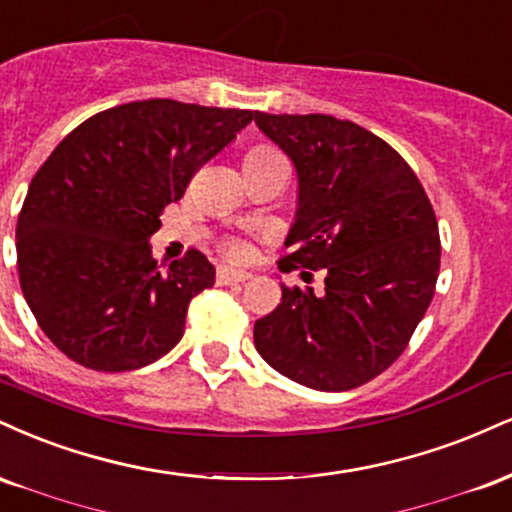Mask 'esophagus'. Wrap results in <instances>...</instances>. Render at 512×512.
I'll list each match as a JSON object with an SVG mask.
<instances>
[{
    "label": "esophagus",
    "mask_w": 512,
    "mask_h": 512,
    "mask_svg": "<svg viewBox=\"0 0 512 512\" xmlns=\"http://www.w3.org/2000/svg\"><path fill=\"white\" fill-rule=\"evenodd\" d=\"M251 278V273L246 270H234V268H220L218 270V285H239Z\"/></svg>",
    "instance_id": "1"
}]
</instances>
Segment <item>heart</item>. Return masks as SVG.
Listing matches in <instances>:
<instances>
[{"label": "heart", "instance_id": "heart-1", "mask_svg": "<svg viewBox=\"0 0 512 512\" xmlns=\"http://www.w3.org/2000/svg\"><path fill=\"white\" fill-rule=\"evenodd\" d=\"M251 153H275V150H270V148H254V150H251ZM230 251H232L234 256H239L244 249H242V246H239V244H232Z\"/></svg>", "mask_w": 512, "mask_h": 512}]
</instances>
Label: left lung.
<instances>
[{"mask_svg": "<svg viewBox=\"0 0 512 512\" xmlns=\"http://www.w3.org/2000/svg\"><path fill=\"white\" fill-rule=\"evenodd\" d=\"M254 122L297 170V213L280 270H326V290L282 285L254 345L282 376L340 393L405 352L434 299L441 239L422 182L383 138L330 114Z\"/></svg>", "mask_w": 512, "mask_h": 512, "instance_id": "8db88e82", "label": "left lung"}]
</instances>
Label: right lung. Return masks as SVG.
<instances>
[{"label": "right lung", "mask_w": 512, "mask_h": 512, "mask_svg": "<svg viewBox=\"0 0 512 512\" xmlns=\"http://www.w3.org/2000/svg\"><path fill=\"white\" fill-rule=\"evenodd\" d=\"M251 110L150 98L98 112L52 150L16 225L18 280L42 333L76 364L131 371L182 340L186 309L215 285L201 251L150 256L167 203L230 146Z\"/></svg>", "instance_id": "right-lung-1"}]
</instances>
